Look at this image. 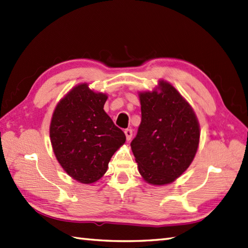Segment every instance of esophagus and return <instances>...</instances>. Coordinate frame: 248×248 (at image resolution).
<instances>
[{
	"label": "esophagus",
	"instance_id": "obj_1",
	"mask_svg": "<svg viewBox=\"0 0 248 248\" xmlns=\"http://www.w3.org/2000/svg\"><path fill=\"white\" fill-rule=\"evenodd\" d=\"M124 133H125V136H126V140L130 141L131 137H133V130H131V129H125Z\"/></svg>",
	"mask_w": 248,
	"mask_h": 248
}]
</instances>
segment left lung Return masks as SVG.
<instances>
[{
    "label": "left lung",
    "mask_w": 248,
    "mask_h": 248,
    "mask_svg": "<svg viewBox=\"0 0 248 248\" xmlns=\"http://www.w3.org/2000/svg\"><path fill=\"white\" fill-rule=\"evenodd\" d=\"M142 120L130 146L147 184H172L190 167L201 128L193 108L170 82L160 79L153 91H140Z\"/></svg>",
    "instance_id": "obj_1"
}]
</instances>
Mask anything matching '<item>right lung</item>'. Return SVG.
I'll use <instances>...</instances> for the list:
<instances>
[{
  "mask_svg": "<svg viewBox=\"0 0 248 248\" xmlns=\"http://www.w3.org/2000/svg\"><path fill=\"white\" fill-rule=\"evenodd\" d=\"M107 98L106 93L81 82L58 102L52 114L49 138L54 155L64 172L80 184L101 179L112 155L126 141L104 110Z\"/></svg>",
  "mask_w": 248,
  "mask_h": 248,
  "instance_id": "1",
  "label": "right lung"
}]
</instances>
